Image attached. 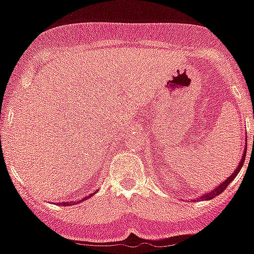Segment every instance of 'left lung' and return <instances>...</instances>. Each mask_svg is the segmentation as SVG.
I'll use <instances>...</instances> for the list:
<instances>
[{"label": "left lung", "mask_w": 254, "mask_h": 254, "mask_svg": "<svg viewBox=\"0 0 254 254\" xmlns=\"http://www.w3.org/2000/svg\"><path fill=\"white\" fill-rule=\"evenodd\" d=\"M245 154H247V151H245V153H244V157L241 158L240 163H239V166H237V169L235 170V171H233L232 175H231V177L227 178V179H225V182H223V183H221L220 186H217V189L212 190L211 192H208V193H205V195H203V196H201L200 199H212V197L217 196V195H220V193L223 192V191H224V190L227 189V187H228L229 183H231V182H232L233 179L236 178V175H237V174H239V171H240V170H241V167H243V165H244Z\"/></svg>", "instance_id": "left-lung-1"}]
</instances>
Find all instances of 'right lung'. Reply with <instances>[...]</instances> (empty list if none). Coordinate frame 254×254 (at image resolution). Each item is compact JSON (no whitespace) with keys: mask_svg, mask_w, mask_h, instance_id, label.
<instances>
[{"mask_svg":"<svg viewBox=\"0 0 254 254\" xmlns=\"http://www.w3.org/2000/svg\"><path fill=\"white\" fill-rule=\"evenodd\" d=\"M91 195H93V193H91ZM91 195H89V196H91ZM85 199H88V196L85 197ZM83 200H84V199H83ZM83 200H81V201H83ZM63 204H65V203H63ZM69 204H72V201H71V203H69Z\"/></svg>","mask_w":254,"mask_h":254,"instance_id":"add662e5","label":"right lung"}]
</instances>
